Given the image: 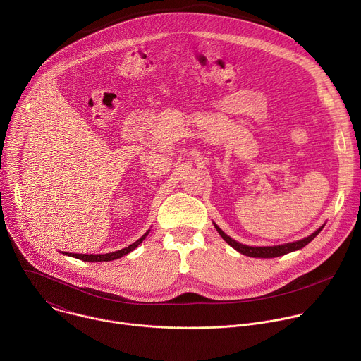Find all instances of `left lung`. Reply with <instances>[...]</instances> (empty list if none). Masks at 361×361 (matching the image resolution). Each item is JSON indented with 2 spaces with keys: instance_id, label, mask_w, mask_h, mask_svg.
<instances>
[{
  "instance_id": "8db88e82",
  "label": "left lung",
  "mask_w": 361,
  "mask_h": 361,
  "mask_svg": "<svg viewBox=\"0 0 361 361\" xmlns=\"http://www.w3.org/2000/svg\"><path fill=\"white\" fill-rule=\"evenodd\" d=\"M214 227L217 228L219 234L223 237V240H226L234 250H237L238 252L244 254V255H248V257H254V259H274V257H280V255H284V254H288L291 251H295V250H300L302 248L304 245H307L308 243H310L322 230L324 226H322L319 230H316L312 235H308L302 240H298V241H293V243H287V244H281V245H270V247H251V245H245V244H241L235 240H233L231 237H228L216 223H214Z\"/></svg>"
}]
</instances>
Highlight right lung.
<instances>
[{"label":"right lung","instance_id":"add662e5","mask_svg":"<svg viewBox=\"0 0 361 361\" xmlns=\"http://www.w3.org/2000/svg\"><path fill=\"white\" fill-rule=\"evenodd\" d=\"M148 233H149V230H148L141 238H138L135 243H133L131 245H128V247H126V248H123V250L114 251V252H107V254H74V252H66V251H63V254L70 255V257H75V259L82 260V262H91V263H94V262H111V260L120 259V257H123V255L128 254L130 251H133L134 248H137V247L145 240V237L148 235Z\"/></svg>","mask_w":361,"mask_h":361}]
</instances>
